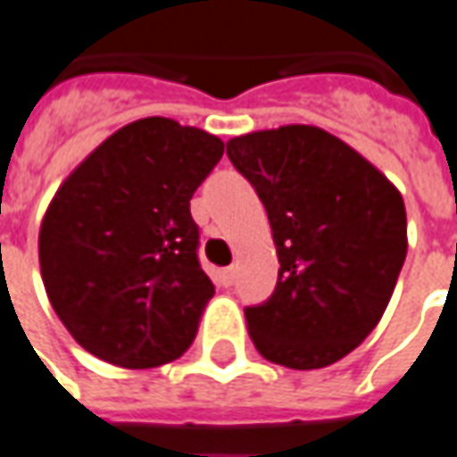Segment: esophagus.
I'll use <instances>...</instances> for the list:
<instances>
[{"label": "esophagus", "instance_id": "obj_1", "mask_svg": "<svg viewBox=\"0 0 457 457\" xmlns=\"http://www.w3.org/2000/svg\"><path fill=\"white\" fill-rule=\"evenodd\" d=\"M234 278H236L234 266H228V269H223V271H221V284H223V287H231V284H234Z\"/></svg>", "mask_w": 457, "mask_h": 457}]
</instances>
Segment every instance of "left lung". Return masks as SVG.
I'll return each mask as SVG.
<instances>
[{"label":"left lung","mask_w":457,"mask_h":457,"mask_svg":"<svg viewBox=\"0 0 457 457\" xmlns=\"http://www.w3.org/2000/svg\"><path fill=\"white\" fill-rule=\"evenodd\" d=\"M226 153L264 204L281 264L271 299L246 307L253 347L289 370L335 364L390 304L407 253L403 195L314 125L231 137Z\"/></svg>","instance_id":"obj_1"}]
</instances>
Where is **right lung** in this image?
Masks as SVG:
<instances>
[{
	"mask_svg": "<svg viewBox=\"0 0 457 457\" xmlns=\"http://www.w3.org/2000/svg\"><path fill=\"white\" fill-rule=\"evenodd\" d=\"M221 155V137L201 128L143 118L57 188L39 226V271L82 350L145 370L191 347L216 292L198 264L191 198Z\"/></svg>",
	"mask_w": 457,
	"mask_h": 457,
	"instance_id": "right-lung-1",
	"label": "right lung"
}]
</instances>
